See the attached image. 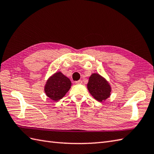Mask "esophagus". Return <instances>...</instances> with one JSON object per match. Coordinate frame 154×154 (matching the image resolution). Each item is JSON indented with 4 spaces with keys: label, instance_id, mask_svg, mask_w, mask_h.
Returning a JSON list of instances; mask_svg holds the SVG:
<instances>
[{
    "label": "esophagus",
    "instance_id": "obj_1",
    "mask_svg": "<svg viewBox=\"0 0 154 154\" xmlns=\"http://www.w3.org/2000/svg\"><path fill=\"white\" fill-rule=\"evenodd\" d=\"M82 83H83V81L81 80L75 81V84H77V85H80V84H82Z\"/></svg>",
    "mask_w": 154,
    "mask_h": 154
}]
</instances>
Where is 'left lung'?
<instances>
[{
    "label": "left lung",
    "mask_w": 154,
    "mask_h": 154,
    "mask_svg": "<svg viewBox=\"0 0 154 154\" xmlns=\"http://www.w3.org/2000/svg\"><path fill=\"white\" fill-rule=\"evenodd\" d=\"M87 89L94 99L104 102L110 97L112 88L105 78L97 73L91 74L87 83Z\"/></svg>",
    "instance_id": "8db88e82"
}]
</instances>
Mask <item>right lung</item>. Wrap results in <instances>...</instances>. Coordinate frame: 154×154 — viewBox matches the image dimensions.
Segmentation results:
<instances>
[{"mask_svg":"<svg viewBox=\"0 0 154 154\" xmlns=\"http://www.w3.org/2000/svg\"><path fill=\"white\" fill-rule=\"evenodd\" d=\"M71 86L70 79L61 71H58L48 78L44 86V92L50 99L57 101L65 95Z\"/></svg>","mask_w":154,"mask_h":154,"instance_id":"obj_1","label":"right lung"}]
</instances>
